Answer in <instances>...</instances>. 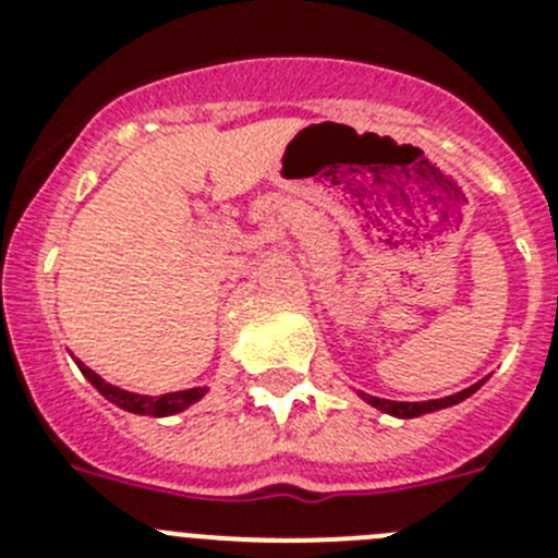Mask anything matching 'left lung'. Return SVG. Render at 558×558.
Masks as SVG:
<instances>
[{
  "label": "left lung",
  "mask_w": 558,
  "mask_h": 558,
  "mask_svg": "<svg viewBox=\"0 0 558 558\" xmlns=\"http://www.w3.org/2000/svg\"><path fill=\"white\" fill-rule=\"evenodd\" d=\"M477 386H481V383H477ZM477 386L463 388V391L452 393V397H445V399H430V402H393V399H379V397H366V399L372 402L374 408L391 413V416L413 418V416H422V413H433V411H441V408L458 405L461 399H466L470 393H475Z\"/></svg>",
  "instance_id": "8db88e82"
}]
</instances>
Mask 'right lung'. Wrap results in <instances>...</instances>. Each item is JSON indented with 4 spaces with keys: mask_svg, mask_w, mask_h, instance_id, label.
Instances as JSON below:
<instances>
[{
    "mask_svg": "<svg viewBox=\"0 0 558 558\" xmlns=\"http://www.w3.org/2000/svg\"><path fill=\"white\" fill-rule=\"evenodd\" d=\"M77 368H81L83 377H86L108 402H113V405L122 408V411L140 413V416H172V413L190 408L192 402H198L206 393V388H190V391L161 393V397H142V393H128L117 386H108L106 379L97 377V374L88 366H83V363H77Z\"/></svg>",
    "mask_w": 558,
    "mask_h": 558,
    "instance_id": "add662e5",
    "label": "right lung"
}]
</instances>
